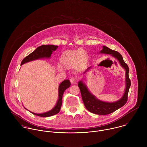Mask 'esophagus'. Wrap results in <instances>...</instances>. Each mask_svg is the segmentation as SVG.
Wrapping results in <instances>:
<instances>
[{"label":"esophagus","instance_id":"esophagus-1","mask_svg":"<svg viewBox=\"0 0 147 147\" xmlns=\"http://www.w3.org/2000/svg\"><path fill=\"white\" fill-rule=\"evenodd\" d=\"M70 82L72 84H75L76 83V80H77V78L76 77H75V76H73L70 79H69Z\"/></svg>","mask_w":147,"mask_h":147}]
</instances>
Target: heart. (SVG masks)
<instances>
[{"label": "heart", "instance_id": "heart-1", "mask_svg": "<svg viewBox=\"0 0 147 147\" xmlns=\"http://www.w3.org/2000/svg\"><path fill=\"white\" fill-rule=\"evenodd\" d=\"M88 60L87 53L83 50H68L63 52L60 58V63L65 67L75 65L81 67L85 65Z\"/></svg>", "mask_w": 147, "mask_h": 147}]
</instances>
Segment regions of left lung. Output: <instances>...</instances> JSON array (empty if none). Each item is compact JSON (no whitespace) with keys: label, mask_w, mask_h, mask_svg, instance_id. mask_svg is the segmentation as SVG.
I'll list each match as a JSON object with an SVG mask.
<instances>
[{"label":"left lung","mask_w":147,"mask_h":147,"mask_svg":"<svg viewBox=\"0 0 147 147\" xmlns=\"http://www.w3.org/2000/svg\"><path fill=\"white\" fill-rule=\"evenodd\" d=\"M100 53L111 54L119 61L121 65L126 69V87L123 97L121 99L115 102H105L97 100L93 95H92L89 92L86 86L84 84H83L82 82L79 83L78 86L80 90L81 95L84 105L88 111L96 114L107 115L113 113L115 110H118L126 104L128 99L129 89L131 86V80L128 76V66L123 61L122 56L119 53L111 50L106 46H103V49L101 51ZM90 68V67H89L88 69H89Z\"/></svg>","instance_id":"8db88e82"}]
</instances>
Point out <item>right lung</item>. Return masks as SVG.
I'll use <instances>...</instances> for the list:
<instances>
[{"instance_id":"obj_1","label":"right lung","mask_w":147,"mask_h":147,"mask_svg":"<svg viewBox=\"0 0 147 147\" xmlns=\"http://www.w3.org/2000/svg\"><path fill=\"white\" fill-rule=\"evenodd\" d=\"M57 48H58V46H54L52 45L40 46L38 47L34 51H33L29 55H28L25 58H24L21 62V65L23 64L24 63H26L33 60L38 59L39 58H49L50 57V55L52 52L53 51H55ZM70 85H71V83L69 80H64L63 82L59 85V98L55 106L52 110H51L48 112L42 113V114H36L32 112H31V113L41 117H50L58 114L62 106V99L63 93L66 89L69 87Z\"/></svg>"}]
</instances>
